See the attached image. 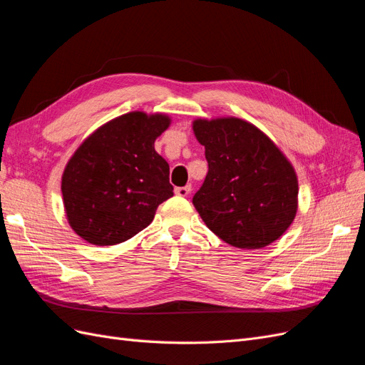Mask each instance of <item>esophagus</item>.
Masks as SVG:
<instances>
[{"label":"esophagus","instance_id":"esophagus-1","mask_svg":"<svg viewBox=\"0 0 365 365\" xmlns=\"http://www.w3.org/2000/svg\"><path fill=\"white\" fill-rule=\"evenodd\" d=\"M174 192H175V195H179V197H186L187 194L191 192V185H186V186L175 187Z\"/></svg>","mask_w":365,"mask_h":365}]
</instances>
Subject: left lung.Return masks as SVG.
Returning a JSON list of instances; mask_svg holds the SVG:
<instances>
[{
  "label": "left lung",
  "mask_w": 365,
  "mask_h": 365,
  "mask_svg": "<svg viewBox=\"0 0 365 365\" xmlns=\"http://www.w3.org/2000/svg\"><path fill=\"white\" fill-rule=\"evenodd\" d=\"M207 174L192 203L205 225L238 249L279 240L297 214L299 182L291 162L256 125L240 118L192 123Z\"/></svg>",
  "instance_id": "obj_1"
}]
</instances>
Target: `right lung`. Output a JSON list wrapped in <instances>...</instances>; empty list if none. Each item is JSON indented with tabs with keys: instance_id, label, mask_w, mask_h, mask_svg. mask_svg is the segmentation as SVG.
<instances>
[{
	"instance_id": "right-lung-1",
	"label": "right lung",
	"mask_w": 365,
	"mask_h": 365,
	"mask_svg": "<svg viewBox=\"0 0 365 365\" xmlns=\"http://www.w3.org/2000/svg\"><path fill=\"white\" fill-rule=\"evenodd\" d=\"M165 113L130 112L103 124L68 160L62 175L69 226L93 245L135 237L173 197L168 162L155 140L167 130Z\"/></svg>"
}]
</instances>
